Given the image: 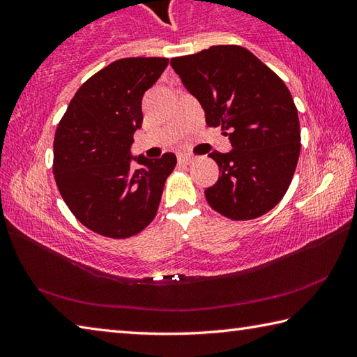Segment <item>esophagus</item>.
<instances>
[{
    "mask_svg": "<svg viewBox=\"0 0 357 357\" xmlns=\"http://www.w3.org/2000/svg\"><path fill=\"white\" fill-rule=\"evenodd\" d=\"M193 160V155L192 154H185V153H179L178 154V162L179 164H190Z\"/></svg>",
    "mask_w": 357,
    "mask_h": 357,
    "instance_id": "obj_1",
    "label": "esophagus"
}]
</instances>
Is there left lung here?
<instances>
[{"instance_id":"1","label":"left lung","mask_w":357,"mask_h":357,"mask_svg":"<svg viewBox=\"0 0 357 357\" xmlns=\"http://www.w3.org/2000/svg\"><path fill=\"white\" fill-rule=\"evenodd\" d=\"M170 64L206 124L222 126L233 146L209 154L220 173L204 190L209 206L233 220L266 214L288 190L301 153L298 108L287 84L239 45H214Z\"/></svg>"}]
</instances>
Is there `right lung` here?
<instances>
[{
    "label": "right lung",
    "instance_id": "right-lung-1",
    "mask_svg": "<svg viewBox=\"0 0 357 357\" xmlns=\"http://www.w3.org/2000/svg\"><path fill=\"white\" fill-rule=\"evenodd\" d=\"M168 66L167 58H123L84 82L59 121L53 174L77 220L94 233L124 239L157 214L176 155H132L142 128V99ZM142 165L134 171L131 160Z\"/></svg>",
    "mask_w": 357,
    "mask_h": 357
}]
</instances>
